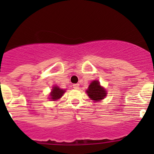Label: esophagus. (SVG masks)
I'll return each instance as SVG.
<instances>
[{
    "label": "esophagus",
    "mask_w": 154,
    "mask_h": 154,
    "mask_svg": "<svg viewBox=\"0 0 154 154\" xmlns=\"http://www.w3.org/2000/svg\"><path fill=\"white\" fill-rule=\"evenodd\" d=\"M73 88H74V89H79V84H74V85H73Z\"/></svg>",
    "instance_id": "obj_1"
}]
</instances>
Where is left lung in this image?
I'll return each instance as SVG.
<instances>
[{
    "label": "left lung",
    "instance_id": "8db88e82",
    "mask_svg": "<svg viewBox=\"0 0 154 154\" xmlns=\"http://www.w3.org/2000/svg\"><path fill=\"white\" fill-rule=\"evenodd\" d=\"M87 95L92 100L99 102L106 96V91L100 85L99 80H94L89 85L86 90Z\"/></svg>",
    "mask_w": 154,
    "mask_h": 154
}]
</instances>
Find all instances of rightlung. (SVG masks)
<instances>
[{
    "label": "right lung",
    "mask_w": 154,
    "mask_h": 154,
    "mask_svg": "<svg viewBox=\"0 0 154 154\" xmlns=\"http://www.w3.org/2000/svg\"><path fill=\"white\" fill-rule=\"evenodd\" d=\"M65 92V90L64 89H60L58 86H53L52 90L50 92V98L51 101H55V100H58V99H60L63 94Z\"/></svg>",
    "instance_id": "right-lung-1"
}]
</instances>
